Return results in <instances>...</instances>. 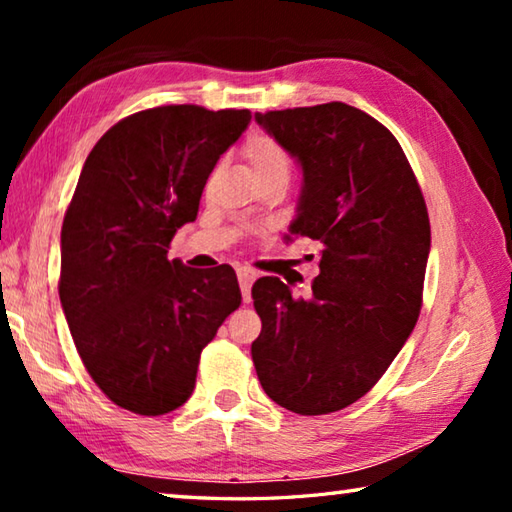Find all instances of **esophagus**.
<instances>
[{
	"label": "esophagus",
	"instance_id": "obj_1",
	"mask_svg": "<svg viewBox=\"0 0 512 512\" xmlns=\"http://www.w3.org/2000/svg\"><path fill=\"white\" fill-rule=\"evenodd\" d=\"M237 277H239V287H241V296H244V302H250V287H253L257 273L248 266H239Z\"/></svg>",
	"mask_w": 512,
	"mask_h": 512
}]
</instances>
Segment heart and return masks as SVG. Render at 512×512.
<instances>
[{"label": "heart", "instance_id": "1", "mask_svg": "<svg viewBox=\"0 0 512 512\" xmlns=\"http://www.w3.org/2000/svg\"><path fill=\"white\" fill-rule=\"evenodd\" d=\"M244 155L253 169L255 178L273 176V173H289V158L282 151V146L277 144L273 137L264 133H255L248 137L244 144Z\"/></svg>", "mask_w": 512, "mask_h": 512}]
</instances>
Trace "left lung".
<instances>
[{
	"label": "left lung",
	"mask_w": 512,
	"mask_h": 512,
	"mask_svg": "<svg viewBox=\"0 0 512 512\" xmlns=\"http://www.w3.org/2000/svg\"><path fill=\"white\" fill-rule=\"evenodd\" d=\"M255 119L302 169L287 239L323 250L309 300L280 277L253 284L262 332L250 352L275 404L334 413L377 384L418 323L427 205L400 142L363 110L332 101Z\"/></svg>",
	"instance_id": "8db88e82"
}]
</instances>
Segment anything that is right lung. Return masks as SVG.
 Here are the masks:
<instances>
[{"mask_svg":"<svg viewBox=\"0 0 512 512\" xmlns=\"http://www.w3.org/2000/svg\"><path fill=\"white\" fill-rule=\"evenodd\" d=\"M250 110L160 106L121 119L83 164L60 230V305L83 366L140 415L183 406L198 359L241 305L232 266L167 259Z\"/></svg>","mask_w":512,"mask_h":512,"instance_id":"add662e5","label":"right lung"}]
</instances>
